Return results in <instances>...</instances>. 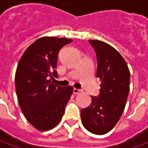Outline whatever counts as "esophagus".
<instances>
[{"mask_svg":"<svg viewBox=\"0 0 148 148\" xmlns=\"http://www.w3.org/2000/svg\"><path fill=\"white\" fill-rule=\"evenodd\" d=\"M73 92H74V93H75V94H77V93H81V92H82V90H79V89H77V88H74Z\"/></svg>","mask_w":148,"mask_h":148,"instance_id":"esophagus-1","label":"esophagus"}]
</instances>
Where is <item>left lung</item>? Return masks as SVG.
<instances>
[{"label":"left lung","mask_w":148,"mask_h":148,"mask_svg":"<svg viewBox=\"0 0 148 148\" xmlns=\"http://www.w3.org/2000/svg\"><path fill=\"white\" fill-rule=\"evenodd\" d=\"M97 58V77L101 82L99 97H91L90 106L82 109V123L87 131L104 135L120 120L130 90V71L119 52L106 42L89 40Z\"/></svg>","instance_id":"1"}]
</instances>
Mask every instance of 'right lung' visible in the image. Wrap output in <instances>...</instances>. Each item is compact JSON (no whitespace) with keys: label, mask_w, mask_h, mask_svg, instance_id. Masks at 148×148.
Instances as JSON below:
<instances>
[{"label":"right lung","mask_w":148,"mask_h":148,"mask_svg":"<svg viewBox=\"0 0 148 148\" xmlns=\"http://www.w3.org/2000/svg\"><path fill=\"white\" fill-rule=\"evenodd\" d=\"M72 39L41 37L27 47L18 62L15 75L16 90L24 116L37 130L57 126L73 93L71 86L62 87L49 77H57L55 70L59 50Z\"/></svg>","instance_id":"1"}]
</instances>
